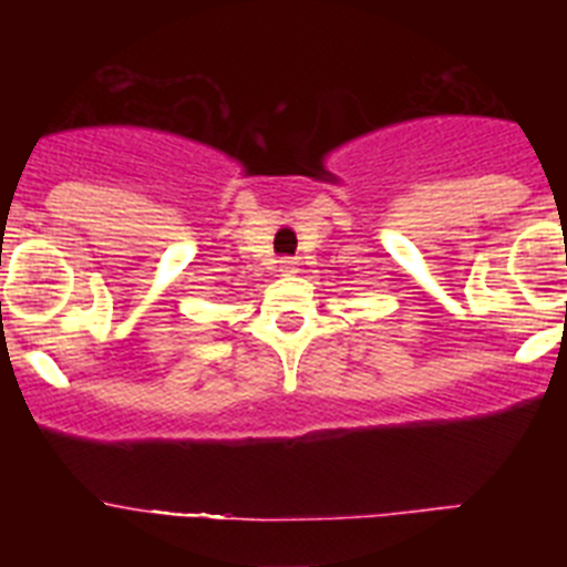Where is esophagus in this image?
Listing matches in <instances>:
<instances>
[{
    "label": "esophagus",
    "mask_w": 567,
    "mask_h": 567,
    "mask_svg": "<svg viewBox=\"0 0 567 567\" xmlns=\"http://www.w3.org/2000/svg\"><path fill=\"white\" fill-rule=\"evenodd\" d=\"M298 267H300L298 258H284V260H280V272H284V275H295V272H298Z\"/></svg>",
    "instance_id": "34e87169"
}]
</instances>
